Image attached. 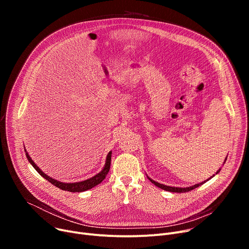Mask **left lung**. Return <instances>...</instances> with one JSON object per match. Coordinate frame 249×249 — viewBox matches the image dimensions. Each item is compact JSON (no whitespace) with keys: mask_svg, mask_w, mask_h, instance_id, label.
Returning <instances> with one entry per match:
<instances>
[{"mask_svg":"<svg viewBox=\"0 0 249 249\" xmlns=\"http://www.w3.org/2000/svg\"><path fill=\"white\" fill-rule=\"evenodd\" d=\"M226 160H227V158L225 159V160H224V163H225V161H226ZM223 163V164H224ZM221 171V168H219L218 171H217V173L215 174V175H217V174H219V172ZM215 175H213L211 178H209L208 179H206V180H204V181H202V182H199V184H196V185H194V186H191V187H187V188H178V187H171V186H166V185H163V184H160V182H158V181H155V180H153L152 178H150L148 176H147V178H148V179L152 182L153 185H155L156 187H159V188H160L161 190H164V191H167V192H174V193H186V192H189V191H192V190H194V189H196V188H198V187H200V186H202L203 184H205L206 181H208L209 179L210 178H212L213 177H215Z\"/></svg>","mask_w":249,"mask_h":249,"instance_id":"8db88e82","label":"left lung"}]
</instances>
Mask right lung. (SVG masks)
<instances>
[{"label": "right lung", "instance_id": "add662e5", "mask_svg": "<svg viewBox=\"0 0 249 249\" xmlns=\"http://www.w3.org/2000/svg\"><path fill=\"white\" fill-rule=\"evenodd\" d=\"M24 150L26 152V156H27V160L28 161L31 163V165L36 169V172L40 175L41 177H43L45 179H47L49 182H51L52 185H54L56 188L63 190V191H68V192H71V193H82L85 191H88L91 188L96 187L97 185H99L100 182H102L104 180V178H106V176L109 173V169H110V165H111V158H112V151H110L107 154V158H106V162H105V165L103 167L102 171L97 174L96 176L91 177L88 179L82 180V181H76V182H63L60 180H56L54 178H52L51 177L47 176L46 174H44V172H42L40 168L37 166V164L32 160V159L30 158V155L28 154L27 150L25 149Z\"/></svg>", "mask_w": 249, "mask_h": 249}]
</instances>
